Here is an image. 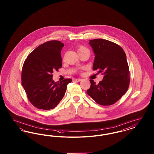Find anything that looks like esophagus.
I'll return each instance as SVG.
<instances>
[{
	"label": "esophagus",
	"mask_w": 154,
	"mask_h": 154,
	"mask_svg": "<svg viewBox=\"0 0 154 154\" xmlns=\"http://www.w3.org/2000/svg\"><path fill=\"white\" fill-rule=\"evenodd\" d=\"M81 80H82L81 79H74V81H75L77 82H80Z\"/></svg>",
	"instance_id": "34e87169"
}]
</instances>
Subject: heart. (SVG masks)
I'll return each instance as SVG.
<instances>
[{
  "label": "heart",
  "instance_id": "1",
  "mask_svg": "<svg viewBox=\"0 0 154 154\" xmlns=\"http://www.w3.org/2000/svg\"><path fill=\"white\" fill-rule=\"evenodd\" d=\"M78 52L80 51H82V50H87L85 47H84L82 45H79L78 47Z\"/></svg>",
  "mask_w": 154,
  "mask_h": 154
}]
</instances>
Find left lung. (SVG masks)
<instances>
[{"mask_svg": "<svg viewBox=\"0 0 154 154\" xmlns=\"http://www.w3.org/2000/svg\"><path fill=\"white\" fill-rule=\"evenodd\" d=\"M89 43L95 54L93 69L103 73L104 77L98 84L90 80L91 87L87 93L99 104H113L129 86L131 77L126 54L118 44L105 39L91 40Z\"/></svg>", "mask_w": 154, "mask_h": 154, "instance_id": "left-lung-1", "label": "left lung"}]
</instances>
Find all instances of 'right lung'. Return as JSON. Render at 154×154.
<instances>
[{"mask_svg":"<svg viewBox=\"0 0 154 154\" xmlns=\"http://www.w3.org/2000/svg\"><path fill=\"white\" fill-rule=\"evenodd\" d=\"M64 44L51 40L40 45L25 59L22 66V85L28 100L35 107L49 110L55 108L65 94L71 79L60 82L52 80L54 70L62 67L60 52Z\"/></svg>","mask_w":154,"mask_h":154,"instance_id":"obj_1","label":"right lung"}]
</instances>
